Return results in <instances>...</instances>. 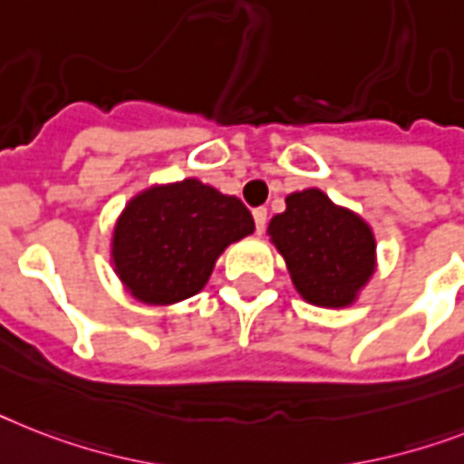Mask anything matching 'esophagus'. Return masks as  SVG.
I'll use <instances>...</instances> for the list:
<instances>
[{
	"mask_svg": "<svg viewBox=\"0 0 464 464\" xmlns=\"http://www.w3.org/2000/svg\"><path fill=\"white\" fill-rule=\"evenodd\" d=\"M252 217H255V226H257V231L262 233L266 226V207H257V209H252Z\"/></svg>",
	"mask_w": 464,
	"mask_h": 464,
	"instance_id": "1",
	"label": "esophagus"
}]
</instances>
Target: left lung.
<instances>
[{
	"label": "left lung",
	"mask_w": 464,
	"mask_h": 464,
	"mask_svg": "<svg viewBox=\"0 0 464 464\" xmlns=\"http://www.w3.org/2000/svg\"><path fill=\"white\" fill-rule=\"evenodd\" d=\"M266 233L284 255L295 291L319 307H348L376 266V240L362 217L334 205L319 188L285 198Z\"/></svg>",
	"instance_id": "1"
}]
</instances>
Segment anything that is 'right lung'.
<instances>
[{
    "instance_id": "right-lung-1",
    "label": "right lung",
    "mask_w": 464,
    "mask_h": 464,
    "mask_svg": "<svg viewBox=\"0 0 464 464\" xmlns=\"http://www.w3.org/2000/svg\"><path fill=\"white\" fill-rule=\"evenodd\" d=\"M252 231L250 209L202 180L152 186L116 221L111 262L135 300L173 304L202 291L221 252Z\"/></svg>"
}]
</instances>
